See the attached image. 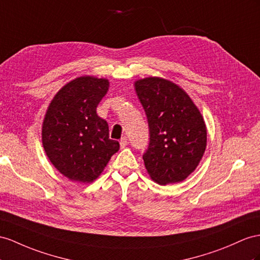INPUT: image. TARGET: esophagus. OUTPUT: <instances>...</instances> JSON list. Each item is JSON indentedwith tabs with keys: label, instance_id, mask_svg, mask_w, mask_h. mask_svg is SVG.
Wrapping results in <instances>:
<instances>
[{
	"label": "esophagus",
	"instance_id": "1",
	"mask_svg": "<svg viewBox=\"0 0 260 260\" xmlns=\"http://www.w3.org/2000/svg\"><path fill=\"white\" fill-rule=\"evenodd\" d=\"M126 145H127V137H122L121 141H119V146H121V148H125Z\"/></svg>",
	"mask_w": 260,
	"mask_h": 260
}]
</instances>
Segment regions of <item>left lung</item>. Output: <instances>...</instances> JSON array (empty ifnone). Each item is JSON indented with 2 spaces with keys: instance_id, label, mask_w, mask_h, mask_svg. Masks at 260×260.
Here are the masks:
<instances>
[{
  "instance_id": "1",
  "label": "left lung",
  "mask_w": 260,
  "mask_h": 260,
  "mask_svg": "<svg viewBox=\"0 0 260 260\" xmlns=\"http://www.w3.org/2000/svg\"><path fill=\"white\" fill-rule=\"evenodd\" d=\"M135 90L148 122L149 144L143 159L149 176L164 185L184 180L206 147L201 113L187 93L168 80H138Z\"/></svg>"
}]
</instances>
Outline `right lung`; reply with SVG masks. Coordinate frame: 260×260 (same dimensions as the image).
<instances>
[{
    "label": "right lung",
    "mask_w": 260,
    "mask_h": 260,
    "mask_svg": "<svg viewBox=\"0 0 260 260\" xmlns=\"http://www.w3.org/2000/svg\"><path fill=\"white\" fill-rule=\"evenodd\" d=\"M109 90L106 79L80 77L67 83L49 105L43 123V145L49 160L72 181L96 179L119 144L96 108Z\"/></svg>",
    "instance_id": "right-lung-1"
}]
</instances>
